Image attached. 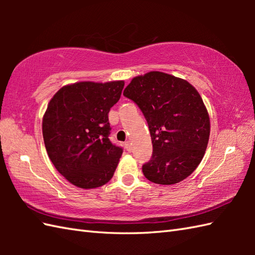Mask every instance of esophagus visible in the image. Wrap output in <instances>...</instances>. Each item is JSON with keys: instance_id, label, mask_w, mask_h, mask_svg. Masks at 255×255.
Wrapping results in <instances>:
<instances>
[{"instance_id": "esophagus-1", "label": "esophagus", "mask_w": 255, "mask_h": 255, "mask_svg": "<svg viewBox=\"0 0 255 255\" xmlns=\"http://www.w3.org/2000/svg\"><path fill=\"white\" fill-rule=\"evenodd\" d=\"M125 148H126V150L128 151V152H130V151H131V144H130V142H129V141L125 142Z\"/></svg>"}]
</instances>
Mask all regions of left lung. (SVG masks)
<instances>
[{
  "label": "left lung",
  "instance_id": "obj_1",
  "mask_svg": "<svg viewBox=\"0 0 255 255\" xmlns=\"http://www.w3.org/2000/svg\"><path fill=\"white\" fill-rule=\"evenodd\" d=\"M141 110L152 140L143 175L171 185L191 175L207 148L210 122L197 90L174 75L151 71L133 78L124 91Z\"/></svg>",
  "mask_w": 255,
  "mask_h": 255
}]
</instances>
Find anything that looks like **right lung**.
<instances>
[{
	"label": "right lung",
	"instance_id": "obj_1",
	"mask_svg": "<svg viewBox=\"0 0 255 255\" xmlns=\"http://www.w3.org/2000/svg\"><path fill=\"white\" fill-rule=\"evenodd\" d=\"M124 81L66 85L50 100L42 118L45 147L58 172L80 188L111 180L123 154L111 142L108 113L121 99Z\"/></svg>",
	"mask_w": 255,
	"mask_h": 255
}]
</instances>
